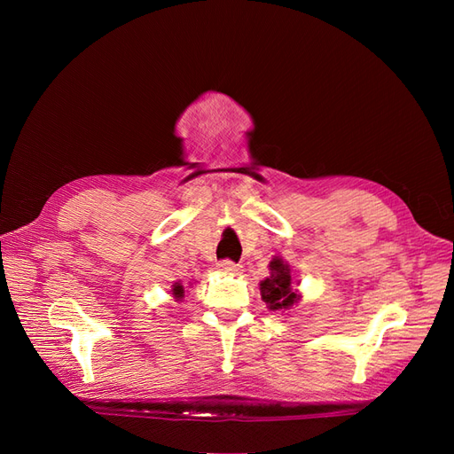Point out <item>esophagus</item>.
Segmentation results:
<instances>
[{
	"label": "esophagus",
	"mask_w": 454,
	"mask_h": 454,
	"mask_svg": "<svg viewBox=\"0 0 454 454\" xmlns=\"http://www.w3.org/2000/svg\"><path fill=\"white\" fill-rule=\"evenodd\" d=\"M217 269L222 270V272L232 274V272L239 270V265L235 263V261H231V259H222V261H219V263H217Z\"/></svg>",
	"instance_id": "1"
}]
</instances>
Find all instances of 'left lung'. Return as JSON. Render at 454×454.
Wrapping results in <instances>:
<instances>
[{
    "label": "left lung",
    "mask_w": 454,
    "mask_h": 454,
    "mask_svg": "<svg viewBox=\"0 0 454 454\" xmlns=\"http://www.w3.org/2000/svg\"><path fill=\"white\" fill-rule=\"evenodd\" d=\"M269 267L270 277L261 282V297H263L270 310L290 309L294 303H297V295L292 287L290 269L278 257L272 259Z\"/></svg>",
    "instance_id": "1"
}]
</instances>
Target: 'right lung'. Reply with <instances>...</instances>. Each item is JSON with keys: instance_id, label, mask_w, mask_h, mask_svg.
<instances>
[{"instance_id": "add662e5", "label": "right lung", "mask_w": 454, "mask_h": 454, "mask_svg": "<svg viewBox=\"0 0 454 454\" xmlns=\"http://www.w3.org/2000/svg\"><path fill=\"white\" fill-rule=\"evenodd\" d=\"M174 297L176 299H182L184 297V286H180V284L174 286Z\"/></svg>"}]
</instances>
